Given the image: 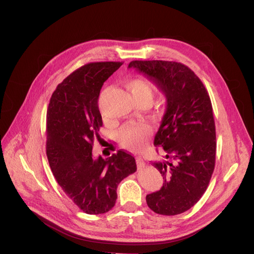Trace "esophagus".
Returning a JSON list of instances; mask_svg holds the SVG:
<instances>
[{
	"label": "esophagus",
	"instance_id": "34e87169",
	"mask_svg": "<svg viewBox=\"0 0 254 254\" xmlns=\"http://www.w3.org/2000/svg\"><path fill=\"white\" fill-rule=\"evenodd\" d=\"M136 165H137V168H139V170H141V168H143L145 166L144 160L142 158H140V157H137L136 158Z\"/></svg>",
	"mask_w": 254,
	"mask_h": 254
}]
</instances>
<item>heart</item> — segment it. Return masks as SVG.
I'll return each instance as SVG.
<instances>
[{"mask_svg":"<svg viewBox=\"0 0 254 254\" xmlns=\"http://www.w3.org/2000/svg\"><path fill=\"white\" fill-rule=\"evenodd\" d=\"M126 87L130 93H131L136 104H150L152 102L156 87L148 79L143 77L130 79L127 81ZM149 133L150 128L148 125L143 124V123H131V124H128L121 129L119 139L124 147L131 150H136L140 149L144 145Z\"/></svg>","mask_w":254,"mask_h":254,"instance_id":"obj_1","label":"heart"}]
</instances>
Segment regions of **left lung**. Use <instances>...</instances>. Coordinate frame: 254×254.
Here are the masks:
<instances>
[{"label": "left lung", "instance_id": "1", "mask_svg": "<svg viewBox=\"0 0 254 254\" xmlns=\"http://www.w3.org/2000/svg\"><path fill=\"white\" fill-rule=\"evenodd\" d=\"M128 67L149 77L166 97L153 141L163 148L166 160L152 163L164 183L146 196V202L157 214H181L202 197L214 172L216 131L209 93L190 67L176 61L133 60Z\"/></svg>", "mask_w": 254, "mask_h": 254}]
</instances>
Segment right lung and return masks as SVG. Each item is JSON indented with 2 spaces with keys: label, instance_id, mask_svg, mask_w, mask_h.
<instances>
[{
  "label": "right lung",
  "instance_id": "right-lung-1",
  "mask_svg": "<svg viewBox=\"0 0 254 254\" xmlns=\"http://www.w3.org/2000/svg\"><path fill=\"white\" fill-rule=\"evenodd\" d=\"M123 63L105 61L80 66L59 83L47 114V156L54 177L84 213L110 211L119 183L136 171L134 158L120 149L107 159L92 155L103 126L98 96L104 82Z\"/></svg>",
  "mask_w": 254,
  "mask_h": 254
}]
</instances>
